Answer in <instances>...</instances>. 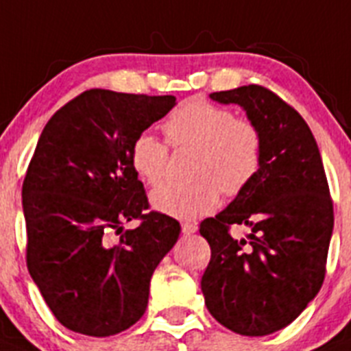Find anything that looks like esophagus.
<instances>
[{"label": "esophagus", "instance_id": "34e87169", "mask_svg": "<svg viewBox=\"0 0 351 351\" xmlns=\"http://www.w3.org/2000/svg\"><path fill=\"white\" fill-rule=\"evenodd\" d=\"M182 231H184V234L196 233L197 224H194V222H184V224H182Z\"/></svg>", "mask_w": 351, "mask_h": 351}]
</instances>
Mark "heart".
<instances>
[{"label":"heart","instance_id":"b5f03b06","mask_svg":"<svg viewBox=\"0 0 351 351\" xmlns=\"http://www.w3.org/2000/svg\"><path fill=\"white\" fill-rule=\"evenodd\" d=\"M169 145L196 150L194 184H167L155 189L150 201L157 212L176 219H196L213 212L219 191L237 196L251 185L263 157V134L254 121L237 118L231 109L208 100L193 99L180 106L164 123ZM166 143L152 132H141L130 146L134 171L148 185L166 176Z\"/></svg>","mask_w":351,"mask_h":351}]
</instances>
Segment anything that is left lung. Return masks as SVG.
I'll return each mask as SVG.
<instances>
[{
  "label": "left lung",
  "instance_id": "8db88e82",
  "mask_svg": "<svg viewBox=\"0 0 351 351\" xmlns=\"http://www.w3.org/2000/svg\"><path fill=\"white\" fill-rule=\"evenodd\" d=\"M239 104L263 134L258 175L199 233L212 256L201 277L210 315L242 336H268L293 322L325 279L334 208L315 136L304 118L258 84L210 93ZM231 226L250 233L233 239Z\"/></svg>",
  "mask_w": 351,
  "mask_h": 351
}]
</instances>
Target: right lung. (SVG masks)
Masks as SVG:
<instances>
[{
	"label": "right lung",
	"mask_w": 351,
	"mask_h": 351,
	"mask_svg": "<svg viewBox=\"0 0 351 351\" xmlns=\"http://www.w3.org/2000/svg\"><path fill=\"white\" fill-rule=\"evenodd\" d=\"M173 95L88 90L58 109L23 184L26 263L56 319L91 337L114 336L145 315L150 279L180 234L150 212L130 146L175 108ZM142 221L123 230V222ZM117 230V243L108 233Z\"/></svg>",
	"instance_id": "1"
}]
</instances>
